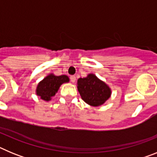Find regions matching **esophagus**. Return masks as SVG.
<instances>
[{"mask_svg": "<svg viewBox=\"0 0 157 157\" xmlns=\"http://www.w3.org/2000/svg\"><path fill=\"white\" fill-rule=\"evenodd\" d=\"M70 79L71 82H75L76 81V77L75 75H72L70 77Z\"/></svg>", "mask_w": 157, "mask_h": 157, "instance_id": "obj_1", "label": "esophagus"}]
</instances>
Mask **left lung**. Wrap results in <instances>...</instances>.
<instances>
[{
	"instance_id": "obj_1",
	"label": "left lung",
	"mask_w": 157,
	"mask_h": 157,
	"mask_svg": "<svg viewBox=\"0 0 157 157\" xmlns=\"http://www.w3.org/2000/svg\"><path fill=\"white\" fill-rule=\"evenodd\" d=\"M77 88L82 99L94 107L104 105L112 95L109 86L93 73L85 78H79L77 81Z\"/></svg>"
}]
</instances>
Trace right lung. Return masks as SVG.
<instances>
[{
  "label": "right lung",
  "mask_w": 157,
  "mask_h": 157,
  "mask_svg": "<svg viewBox=\"0 0 157 157\" xmlns=\"http://www.w3.org/2000/svg\"><path fill=\"white\" fill-rule=\"evenodd\" d=\"M69 81L68 76L66 75H55L53 73H50L38 82L35 94L43 101H49L56 95L60 86L63 83L69 82Z\"/></svg>",
  "instance_id": "1"
}]
</instances>
